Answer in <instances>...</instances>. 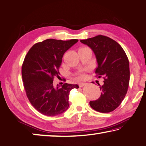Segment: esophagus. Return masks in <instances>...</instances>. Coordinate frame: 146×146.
I'll return each mask as SVG.
<instances>
[{"mask_svg": "<svg viewBox=\"0 0 146 146\" xmlns=\"http://www.w3.org/2000/svg\"><path fill=\"white\" fill-rule=\"evenodd\" d=\"M86 84V83H80V84H79V87H82L83 86H84Z\"/></svg>", "mask_w": 146, "mask_h": 146, "instance_id": "obj_1", "label": "esophagus"}]
</instances>
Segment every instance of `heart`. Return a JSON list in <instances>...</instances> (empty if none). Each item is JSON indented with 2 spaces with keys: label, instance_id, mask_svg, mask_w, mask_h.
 I'll return each instance as SVG.
<instances>
[{
  "label": "heart",
  "instance_id": "b5f03b06",
  "mask_svg": "<svg viewBox=\"0 0 146 146\" xmlns=\"http://www.w3.org/2000/svg\"><path fill=\"white\" fill-rule=\"evenodd\" d=\"M77 78L80 79V80H82V79L84 78V75L83 73H78V75H77Z\"/></svg>",
  "mask_w": 146,
  "mask_h": 146
}]
</instances>
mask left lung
I'll return each mask as SVG.
<instances>
[{"label": "left lung", "instance_id": "left-lung-1", "mask_svg": "<svg viewBox=\"0 0 146 146\" xmlns=\"http://www.w3.org/2000/svg\"><path fill=\"white\" fill-rule=\"evenodd\" d=\"M91 48L98 62L95 73L104 76V84L98 99L89 102L99 112L108 113L117 108L125 97L129 81V60L123 48L112 39L98 35L80 40ZM100 86V85H99Z\"/></svg>", "mask_w": 146, "mask_h": 146}]
</instances>
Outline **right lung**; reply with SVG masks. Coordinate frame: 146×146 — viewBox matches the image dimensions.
<instances>
[{"label": "right lung", "mask_w": 146, "mask_h": 146, "mask_svg": "<svg viewBox=\"0 0 146 146\" xmlns=\"http://www.w3.org/2000/svg\"><path fill=\"white\" fill-rule=\"evenodd\" d=\"M78 39L68 41L48 39L36 43L26 55L22 67V75L26 94L35 109L42 114L55 116L69 107V95L77 84L54 86L59 76L63 55Z\"/></svg>", "instance_id": "right-lung-1"}]
</instances>
